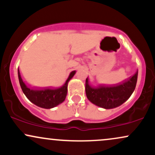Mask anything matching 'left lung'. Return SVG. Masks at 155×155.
I'll return each mask as SVG.
<instances>
[{
    "label": "left lung",
    "instance_id": "1",
    "mask_svg": "<svg viewBox=\"0 0 155 155\" xmlns=\"http://www.w3.org/2000/svg\"><path fill=\"white\" fill-rule=\"evenodd\" d=\"M138 71L127 79L117 84H100L97 87H92L86 79L85 90L87 97L90 102L105 109L118 107L128 100L136 86Z\"/></svg>",
    "mask_w": 155,
    "mask_h": 155
}]
</instances>
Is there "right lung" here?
<instances>
[{"mask_svg": "<svg viewBox=\"0 0 155 155\" xmlns=\"http://www.w3.org/2000/svg\"><path fill=\"white\" fill-rule=\"evenodd\" d=\"M76 71H73L69 74L68 78L63 86L60 87H33L25 84L23 81L22 76L18 68V78L19 84L23 93L28 99L33 104L43 108H51L62 104L65 101L68 92V81L75 75Z\"/></svg>", "mask_w": 155, "mask_h": 155, "instance_id": "1", "label": "right lung"}]
</instances>
